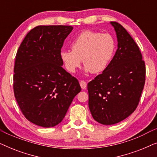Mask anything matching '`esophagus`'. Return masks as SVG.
Segmentation results:
<instances>
[{"instance_id":"1","label":"esophagus","mask_w":157,"mask_h":157,"mask_svg":"<svg viewBox=\"0 0 157 157\" xmlns=\"http://www.w3.org/2000/svg\"><path fill=\"white\" fill-rule=\"evenodd\" d=\"M79 83H80V86H81V89H85L86 88V86H87L86 83L84 81H80V82H79Z\"/></svg>"}]
</instances>
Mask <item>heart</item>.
Returning <instances> with one entry per match:
<instances>
[{"instance_id": "obj_1", "label": "heart", "mask_w": 157, "mask_h": 157, "mask_svg": "<svg viewBox=\"0 0 157 157\" xmlns=\"http://www.w3.org/2000/svg\"><path fill=\"white\" fill-rule=\"evenodd\" d=\"M71 47V50L62 49L59 54L68 72H76L83 60L85 72L98 74L104 71L112 60L116 41L109 33L84 31L73 40Z\"/></svg>"}]
</instances>
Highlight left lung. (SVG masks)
<instances>
[{"instance_id": "obj_1", "label": "left lung", "mask_w": 157, "mask_h": 157, "mask_svg": "<svg viewBox=\"0 0 157 157\" xmlns=\"http://www.w3.org/2000/svg\"><path fill=\"white\" fill-rule=\"evenodd\" d=\"M110 23L117 34V50L108 67L87 86L89 110L104 125L119 123L134 112L146 76L144 61L134 39L121 24Z\"/></svg>"}]
</instances>
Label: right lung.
<instances>
[{"mask_svg":"<svg viewBox=\"0 0 157 157\" xmlns=\"http://www.w3.org/2000/svg\"><path fill=\"white\" fill-rule=\"evenodd\" d=\"M71 25H39L30 31L17 51L13 90L23 114L36 125L61 123L76 94L77 79L62 66L60 51Z\"/></svg>","mask_w":157,"mask_h":157,"instance_id":"obj_1","label":"right lung"}]
</instances>
